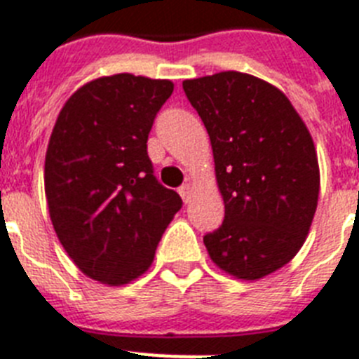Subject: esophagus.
I'll return each mask as SVG.
<instances>
[{
  "mask_svg": "<svg viewBox=\"0 0 359 359\" xmlns=\"http://www.w3.org/2000/svg\"><path fill=\"white\" fill-rule=\"evenodd\" d=\"M191 191H194L191 184H184V186H180V188H179L180 197H182V201H184L186 204H188L189 201H191Z\"/></svg>",
  "mask_w": 359,
  "mask_h": 359,
  "instance_id": "esophagus-1",
  "label": "esophagus"
}]
</instances>
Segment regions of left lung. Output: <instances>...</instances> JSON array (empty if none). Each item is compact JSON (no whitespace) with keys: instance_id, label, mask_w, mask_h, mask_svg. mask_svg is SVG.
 <instances>
[{"instance_id":"1","label":"left lung","mask_w":359,"mask_h":359,"mask_svg":"<svg viewBox=\"0 0 359 359\" xmlns=\"http://www.w3.org/2000/svg\"><path fill=\"white\" fill-rule=\"evenodd\" d=\"M204 122L224 221L204 236L213 263L254 281L299 252L318 208V155L290 100L264 80L226 71L182 82Z\"/></svg>"}]
</instances>
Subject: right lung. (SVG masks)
<instances>
[{"instance_id": "add662e5", "label": "right lung", "mask_w": 359, "mask_h": 359, "mask_svg": "<svg viewBox=\"0 0 359 359\" xmlns=\"http://www.w3.org/2000/svg\"><path fill=\"white\" fill-rule=\"evenodd\" d=\"M170 80L114 74L65 102L45 156V195L60 243L86 276L118 287L153 263L177 191L153 175L147 137Z\"/></svg>"}]
</instances>
